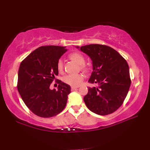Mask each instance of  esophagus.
I'll list each match as a JSON object with an SVG mask.
<instances>
[{
	"label": "esophagus",
	"mask_w": 150,
	"mask_h": 150,
	"mask_svg": "<svg viewBox=\"0 0 150 150\" xmlns=\"http://www.w3.org/2000/svg\"><path fill=\"white\" fill-rule=\"evenodd\" d=\"M78 88V87H71V90L72 91H74L75 89H77Z\"/></svg>",
	"instance_id": "34e87169"
}]
</instances>
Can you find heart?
I'll return each instance as SVG.
<instances>
[{"label": "heart", "instance_id": "obj_1", "mask_svg": "<svg viewBox=\"0 0 150 150\" xmlns=\"http://www.w3.org/2000/svg\"><path fill=\"white\" fill-rule=\"evenodd\" d=\"M69 57L73 61L76 62V63L80 65L81 70L86 71L88 69L87 67L85 64V59L84 56L80 52H73L70 53L69 55ZM57 69L59 72H62L63 70V63L61 59L58 60L57 63ZM83 80V76L81 74H68L64 76L63 81L64 82L69 85L72 87H78L80 86L81 83L82 82Z\"/></svg>", "mask_w": 150, "mask_h": 150}]
</instances>
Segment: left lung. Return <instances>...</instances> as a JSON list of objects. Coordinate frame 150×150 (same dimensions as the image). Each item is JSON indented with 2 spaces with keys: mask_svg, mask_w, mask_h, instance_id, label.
Segmentation results:
<instances>
[{
  "mask_svg": "<svg viewBox=\"0 0 150 150\" xmlns=\"http://www.w3.org/2000/svg\"><path fill=\"white\" fill-rule=\"evenodd\" d=\"M91 58L93 70L88 82L98 87H88L83 97L87 108L96 114H110L122 105L131 86L129 68L116 50L106 45L76 46Z\"/></svg>",
  "mask_w": 150,
  "mask_h": 150,
  "instance_id": "obj_1",
  "label": "left lung"
}]
</instances>
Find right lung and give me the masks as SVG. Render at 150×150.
I'll return each instance as SVG.
<instances>
[{
  "instance_id": "obj_1",
  "label": "right lung",
  "mask_w": 150,
  "mask_h": 150,
  "mask_svg": "<svg viewBox=\"0 0 150 150\" xmlns=\"http://www.w3.org/2000/svg\"><path fill=\"white\" fill-rule=\"evenodd\" d=\"M66 47L41 46L23 61L19 68L18 90L28 108L42 117L57 115L65 108L70 86L58 80V89L50 84L58 75L57 63Z\"/></svg>"
}]
</instances>
